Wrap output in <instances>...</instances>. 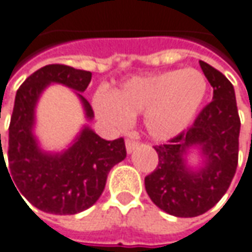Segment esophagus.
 <instances>
[{"mask_svg":"<svg viewBox=\"0 0 252 252\" xmlns=\"http://www.w3.org/2000/svg\"><path fill=\"white\" fill-rule=\"evenodd\" d=\"M138 141H135V140H131V138H126V151L128 153H132L137 147H138Z\"/></svg>","mask_w":252,"mask_h":252,"instance_id":"esophagus-1","label":"esophagus"}]
</instances>
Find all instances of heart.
<instances>
[{
    "instance_id": "heart-1",
    "label": "heart",
    "mask_w": 252,
    "mask_h": 252,
    "mask_svg": "<svg viewBox=\"0 0 252 252\" xmlns=\"http://www.w3.org/2000/svg\"><path fill=\"white\" fill-rule=\"evenodd\" d=\"M208 82L195 68L171 69L132 77L117 91L99 90L94 96L98 115L124 128L134 115L144 114L150 134L168 140L192 123L207 96Z\"/></svg>"
}]
</instances>
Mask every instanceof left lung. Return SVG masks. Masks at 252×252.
I'll return each mask as SVG.
<instances>
[{
    "label": "left lung",
    "mask_w": 252,
    "mask_h": 252,
    "mask_svg": "<svg viewBox=\"0 0 252 252\" xmlns=\"http://www.w3.org/2000/svg\"><path fill=\"white\" fill-rule=\"evenodd\" d=\"M211 84L213 101L205 105L187 131L167 144L156 145L158 165L145 177V189L158 208L175 217H197L211 210L227 192L238 164L240 115L232 84L218 69L200 61ZM200 145L206 167L189 171L182 156Z\"/></svg>",
    "instance_id": "1"
}]
</instances>
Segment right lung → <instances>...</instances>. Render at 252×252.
Wrapping results in <instances>:
<instances>
[{
    "label": "right lung",
    "mask_w": 252,
    "mask_h": 252,
    "mask_svg": "<svg viewBox=\"0 0 252 252\" xmlns=\"http://www.w3.org/2000/svg\"><path fill=\"white\" fill-rule=\"evenodd\" d=\"M91 77L90 71L50 64L31 74L17 91L8 128V168L2 151L0 164L2 161L9 170L8 175L11 174L9 177L20 191L18 195H24L44 213L71 215L90 208L102 194L110 170L126 157L123 137L107 141L90 128H84L78 141L61 156L44 154L37 147L31 129L41 91L50 82H60L84 93ZM78 95L87 117L93 118L90 102L81 94Z\"/></svg>",
    "instance_id": "add662e5"
}]
</instances>
